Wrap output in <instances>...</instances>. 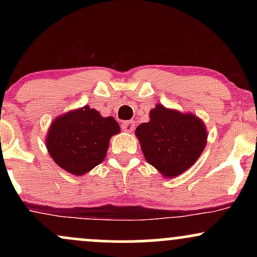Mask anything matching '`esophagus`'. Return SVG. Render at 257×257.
Returning <instances> with one entry per match:
<instances>
[{
  "label": "esophagus",
  "instance_id": "34e87169",
  "mask_svg": "<svg viewBox=\"0 0 257 257\" xmlns=\"http://www.w3.org/2000/svg\"><path fill=\"white\" fill-rule=\"evenodd\" d=\"M120 126H122L123 132L132 133L133 131H134L135 124H134V122H133V120H125V122L122 123V125H120Z\"/></svg>",
  "mask_w": 257,
  "mask_h": 257
}]
</instances>
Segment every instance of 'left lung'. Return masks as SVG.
<instances>
[{"label": "left lung", "mask_w": 257, "mask_h": 257, "mask_svg": "<svg viewBox=\"0 0 257 257\" xmlns=\"http://www.w3.org/2000/svg\"><path fill=\"white\" fill-rule=\"evenodd\" d=\"M146 161L164 178H175L191 168L206 145L208 132L192 113L156 105L150 120L135 131Z\"/></svg>", "instance_id": "obj_1"}]
</instances>
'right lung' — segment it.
I'll use <instances>...</instances> for the list:
<instances>
[{"label": "right lung", "instance_id": "add662e5", "mask_svg": "<svg viewBox=\"0 0 257 257\" xmlns=\"http://www.w3.org/2000/svg\"><path fill=\"white\" fill-rule=\"evenodd\" d=\"M119 125L113 117H102L89 106L53 120L46 145L53 161L73 175H84L106 157L112 135Z\"/></svg>", "mask_w": 257, "mask_h": 257}]
</instances>
